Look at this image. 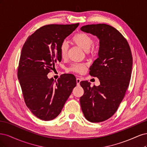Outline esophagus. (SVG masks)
<instances>
[{
    "mask_svg": "<svg viewBox=\"0 0 147 147\" xmlns=\"http://www.w3.org/2000/svg\"><path fill=\"white\" fill-rule=\"evenodd\" d=\"M76 81H77V85H80V82H81V79L80 78H77Z\"/></svg>",
    "mask_w": 147,
    "mask_h": 147,
    "instance_id": "obj_1",
    "label": "esophagus"
}]
</instances>
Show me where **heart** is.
Masks as SVG:
<instances>
[{"instance_id":"b5f03b06","label":"heart","mask_w":147,"mask_h":147,"mask_svg":"<svg viewBox=\"0 0 147 147\" xmlns=\"http://www.w3.org/2000/svg\"><path fill=\"white\" fill-rule=\"evenodd\" d=\"M72 40L79 46L81 47L84 51H88L90 48L92 47L94 40L92 38L84 32H78L75 34L72 38ZM68 50V45L67 43L65 42H63L61 43L59 47V51L61 56L64 58L67 56ZM86 69V64L84 63H75L71 65L69 70L72 72H74L78 74H83Z\"/></svg>"}]
</instances>
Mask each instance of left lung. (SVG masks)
<instances>
[{"mask_svg":"<svg viewBox=\"0 0 147 147\" xmlns=\"http://www.w3.org/2000/svg\"><path fill=\"white\" fill-rule=\"evenodd\" d=\"M80 29L99 39L98 57L90 68V75L97 77L98 86L80 82L84 94L81 108L89 121H105L116 112L129 84L132 56L129 45L118 30L105 24L83 26Z\"/></svg>","mask_w":147,"mask_h":147,"instance_id":"1","label":"left lung"}]
</instances>
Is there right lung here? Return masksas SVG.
<instances>
[{"mask_svg": "<svg viewBox=\"0 0 147 147\" xmlns=\"http://www.w3.org/2000/svg\"><path fill=\"white\" fill-rule=\"evenodd\" d=\"M79 23L48 24L37 29L26 40L22 48L18 69L26 105L35 117L50 121L58 116L76 86L72 74H63L54 80L48 74L61 62L59 47Z\"/></svg>", "mask_w": 147, "mask_h": 147, "instance_id": "obj_1", "label": "right lung"}]
</instances>
